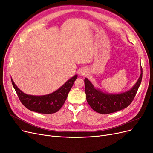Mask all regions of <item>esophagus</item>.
I'll return each mask as SVG.
<instances>
[{"instance_id":"1","label":"esophagus","mask_w":153,"mask_h":153,"mask_svg":"<svg viewBox=\"0 0 153 153\" xmlns=\"http://www.w3.org/2000/svg\"><path fill=\"white\" fill-rule=\"evenodd\" d=\"M80 75L81 76H86L87 75V69H82L81 70H80Z\"/></svg>"}]
</instances>
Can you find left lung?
I'll use <instances>...</instances> for the list:
<instances>
[{
  "mask_svg": "<svg viewBox=\"0 0 153 153\" xmlns=\"http://www.w3.org/2000/svg\"><path fill=\"white\" fill-rule=\"evenodd\" d=\"M142 78L141 73L136 84L130 90L119 94H108L96 89L92 83L85 78V91L87 103L96 112L110 114L126 108L131 104L137 94Z\"/></svg>",
  "mask_w": 153,
  "mask_h": 153,
  "instance_id": "8db88e82",
  "label": "left lung"
}]
</instances>
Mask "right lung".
I'll use <instances>...</instances> for the list:
<instances>
[{
  "label": "right lung",
  "mask_w": 153,
  "mask_h": 153,
  "mask_svg": "<svg viewBox=\"0 0 153 153\" xmlns=\"http://www.w3.org/2000/svg\"><path fill=\"white\" fill-rule=\"evenodd\" d=\"M77 76V75L73 76L59 89L52 93L44 96L25 94L18 89L12 78L11 82L22 103L27 108L38 113L50 114L57 112L62 107Z\"/></svg>",
  "instance_id": "add662e5"
}]
</instances>
